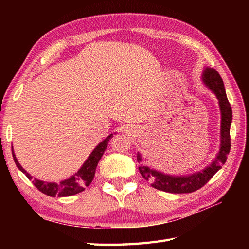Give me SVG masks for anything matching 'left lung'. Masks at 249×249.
Here are the masks:
<instances>
[{
  "label": "left lung",
  "mask_w": 249,
  "mask_h": 249,
  "mask_svg": "<svg viewBox=\"0 0 249 249\" xmlns=\"http://www.w3.org/2000/svg\"><path fill=\"white\" fill-rule=\"evenodd\" d=\"M202 80L205 86L216 95L220 108V149L218 154L212 163L203 169L202 171L184 177L169 176V174L156 171L147 166L140 165V174L146 181L151 183L152 187L172 194H188L196 192V190L204 186L227 160V157H228L231 149L230 126L232 122V109L228 102V98H227L224 81L217 71L210 67H205V70L203 71ZM137 160H138V162L142 161V156L140 153L137 154Z\"/></svg>",
  "instance_id": "left-lung-1"
}]
</instances>
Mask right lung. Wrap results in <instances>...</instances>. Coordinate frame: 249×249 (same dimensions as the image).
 <instances>
[{
    "instance_id": "1",
    "label": "right lung",
    "mask_w": 249,
    "mask_h": 249,
    "mask_svg": "<svg viewBox=\"0 0 249 249\" xmlns=\"http://www.w3.org/2000/svg\"><path fill=\"white\" fill-rule=\"evenodd\" d=\"M111 137H112V134L109 135L107 138L103 140L96 147H95L93 152L88 157V160L84 161L82 167L79 169L73 176L68 178L67 179H64V181H61L60 183H49L34 178L33 184L35 185V187L38 189L39 192L47 196H50V197H55V196H57V197H68V196H72L83 192L86 187H88L89 185L92 183L95 176V171H96L97 163L100 160V158H102L104 152L107 149L108 142L111 139ZM12 151L16 166L18 167L21 172H23L25 174L26 178L29 179L33 178V177L30 176V173L26 172L24 169L21 167L19 161L17 160V158H16L14 149Z\"/></svg>"
}]
</instances>
